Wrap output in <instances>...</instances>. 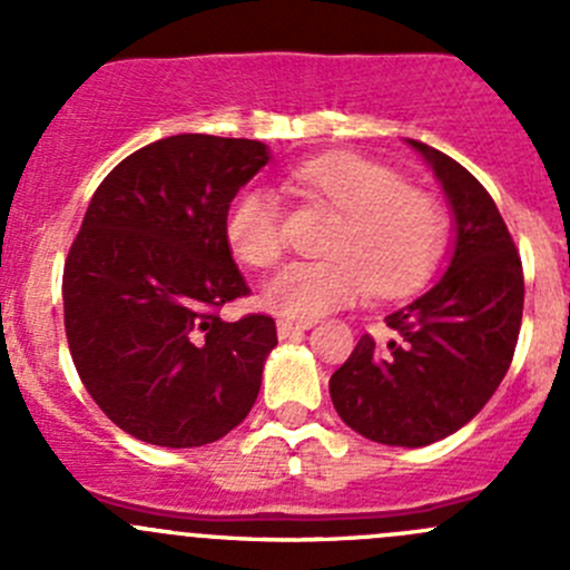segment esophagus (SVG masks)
Instances as JSON below:
<instances>
[{
    "label": "esophagus",
    "mask_w": 570,
    "mask_h": 570,
    "mask_svg": "<svg viewBox=\"0 0 570 570\" xmlns=\"http://www.w3.org/2000/svg\"><path fill=\"white\" fill-rule=\"evenodd\" d=\"M275 327H278V338H295V336H303V333L308 331V322L278 320L275 322Z\"/></svg>",
    "instance_id": "34e87169"
}]
</instances>
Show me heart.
I'll return each instance as SVG.
<instances>
[{"label": "heart", "mask_w": 570, "mask_h": 570, "mask_svg": "<svg viewBox=\"0 0 570 570\" xmlns=\"http://www.w3.org/2000/svg\"><path fill=\"white\" fill-rule=\"evenodd\" d=\"M295 181L338 209L322 262H292L264 284V303L286 320L312 322L353 306L372 289L400 297L419 289L444 248V215L422 189L358 154L314 157ZM226 243L248 267H267L284 250L278 200L264 187H245L226 212Z\"/></svg>", "instance_id": "obj_1"}]
</instances>
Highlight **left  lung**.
<instances>
[{
  "mask_svg": "<svg viewBox=\"0 0 570 570\" xmlns=\"http://www.w3.org/2000/svg\"><path fill=\"white\" fill-rule=\"evenodd\" d=\"M439 178L455 223L446 273L389 314L396 336L366 333L331 375V400L347 428L389 446H428L458 433L508 375L524 312V273L488 189L463 165L407 140Z\"/></svg>",
  "mask_w": 570,
  "mask_h": 570,
  "instance_id": "1",
  "label": "left lung"
}]
</instances>
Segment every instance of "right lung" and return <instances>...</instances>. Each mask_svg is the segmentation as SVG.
Masks as SVG:
<instances>
[{"instance_id":"1","label":"right lung","mask_w":570,"mask_h":570,"mask_svg":"<svg viewBox=\"0 0 570 570\" xmlns=\"http://www.w3.org/2000/svg\"><path fill=\"white\" fill-rule=\"evenodd\" d=\"M267 163L258 140L174 135L90 198L62 269L68 347L96 405L146 444H212L256 402L275 322L217 308L250 292L223 223Z\"/></svg>"}]
</instances>
